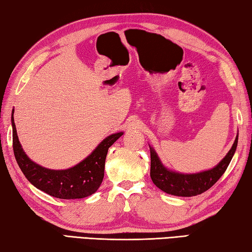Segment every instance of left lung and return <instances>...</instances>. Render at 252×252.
I'll return each instance as SVG.
<instances>
[{
  "instance_id": "1",
  "label": "left lung",
  "mask_w": 252,
  "mask_h": 252,
  "mask_svg": "<svg viewBox=\"0 0 252 252\" xmlns=\"http://www.w3.org/2000/svg\"><path fill=\"white\" fill-rule=\"evenodd\" d=\"M238 144V135L226 157L210 170L198 174L174 173L161 164L156 152L151 148V178L156 186L169 195L191 197L205 192L211 188L221 177L230 164Z\"/></svg>"
}]
</instances>
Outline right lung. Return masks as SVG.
Here are the masks:
<instances>
[{"instance_id":"1","label":"right lung","mask_w":252,"mask_h":252,"mask_svg":"<svg viewBox=\"0 0 252 252\" xmlns=\"http://www.w3.org/2000/svg\"><path fill=\"white\" fill-rule=\"evenodd\" d=\"M13 151L22 173L39 190L60 199H77L91 196L99 188L104 178L105 159L108 148L123 133L108 136L90 156L76 166L65 170H52L35 164L25 155L16 134L12 115Z\"/></svg>"}]
</instances>
